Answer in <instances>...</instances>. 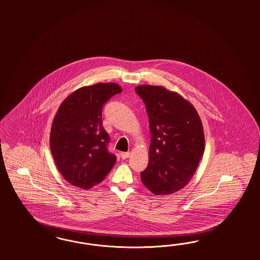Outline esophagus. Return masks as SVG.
<instances>
[{"label": "esophagus", "instance_id": "obj_1", "mask_svg": "<svg viewBox=\"0 0 260 260\" xmlns=\"http://www.w3.org/2000/svg\"><path fill=\"white\" fill-rule=\"evenodd\" d=\"M121 157L122 159H126L129 157V152H121Z\"/></svg>", "mask_w": 260, "mask_h": 260}]
</instances>
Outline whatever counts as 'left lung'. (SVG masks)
<instances>
[{"instance_id": "8db88e82", "label": "left lung", "mask_w": 260, "mask_h": 260, "mask_svg": "<svg viewBox=\"0 0 260 260\" xmlns=\"http://www.w3.org/2000/svg\"><path fill=\"white\" fill-rule=\"evenodd\" d=\"M135 91L145 103L151 134L142 183L156 196L172 194L189 183L203 156L201 119L188 100L166 87L141 85Z\"/></svg>"}]
</instances>
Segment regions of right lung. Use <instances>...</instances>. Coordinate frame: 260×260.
Instances as JSON below:
<instances>
[{"label":"right lung","mask_w":260,"mask_h":260,"mask_svg":"<svg viewBox=\"0 0 260 260\" xmlns=\"http://www.w3.org/2000/svg\"><path fill=\"white\" fill-rule=\"evenodd\" d=\"M122 92L115 83L82 87L69 95L56 112L49 146L58 171L71 185L89 189L101 183L116 162L107 149L104 104Z\"/></svg>","instance_id":"obj_1"}]
</instances>
